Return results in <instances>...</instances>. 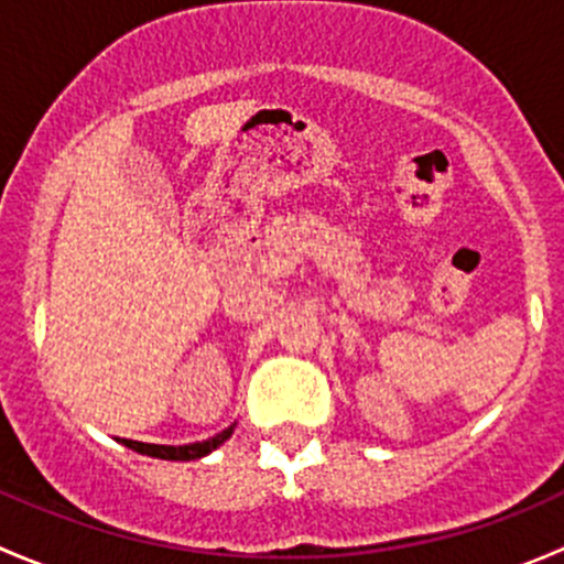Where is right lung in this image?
<instances>
[{
    "instance_id": "add662e5",
    "label": "right lung",
    "mask_w": 564,
    "mask_h": 564,
    "mask_svg": "<svg viewBox=\"0 0 564 564\" xmlns=\"http://www.w3.org/2000/svg\"><path fill=\"white\" fill-rule=\"evenodd\" d=\"M231 431H235V425H229L226 431H220V434H215L213 440L207 442H196V445H180V447H169V445H144V442H133V440H122L124 447H130V451L135 453H144V456H152V458H166V460H193V458H202L207 456V453H213L215 447L224 445L226 440L231 436Z\"/></svg>"
}]
</instances>
